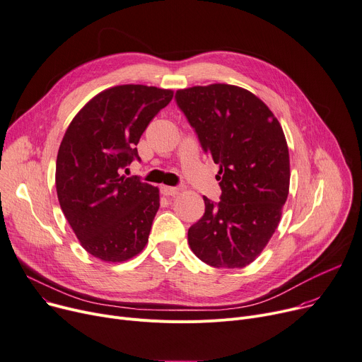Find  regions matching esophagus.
I'll return each mask as SVG.
<instances>
[{
  "label": "esophagus",
  "mask_w": 362,
  "mask_h": 362,
  "mask_svg": "<svg viewBox=\"0 0 362 362\" xmlns=\"http://www.w3.org/2000/svg\"><path fill=\"white\" fill-rule=\"evenodd\" d=\"M160 190L164 197H176L179 194V189L173 186H161Z\"/></svg>",
  "instance_id": "obj_1"
}]
</instances>
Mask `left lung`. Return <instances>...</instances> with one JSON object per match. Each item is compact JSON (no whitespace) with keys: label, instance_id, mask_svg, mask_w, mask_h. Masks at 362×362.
I'll use <instances>...</instances> for the list:
<instances>
[{"label":"left lung","instance_id":"8db88e82","mask_svg":"<svg viewBox=\"0 0 362 362\" xmlns=\"http://www.w3.org/2000/svg\"><path fill=\"white\" fill-rule=\"evenodd\" d=\"M204 153L220 165V202L187 231L189 246L214 268H245L275 233L290 189V154L278 119L250 91L230 84L176 91Z\"/></svg>","mask_w":362,"mask_h":362}]
</instances>
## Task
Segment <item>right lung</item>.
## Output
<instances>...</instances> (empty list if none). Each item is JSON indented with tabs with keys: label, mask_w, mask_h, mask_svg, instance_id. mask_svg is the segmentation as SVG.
<instances>
[{
	"label": "right lung",
	"mask_w": 362,
	"mask_h": 362,
	"mask_svg": "<svg viewBox=\"0 0 362 362\" xmlns=\"http://www.w3.org/2000/svg\"><path fill=\"white\" fill-rule=\"evenodd\" d=\"M173 99L172 90L116 86L93 98L69 124L57 157L61 209L81 246L105 262H124L148 242L158 189L120 172L142 132Z\"/></svg>",
	"instance_id": "obj_1"
}]
</instances>
